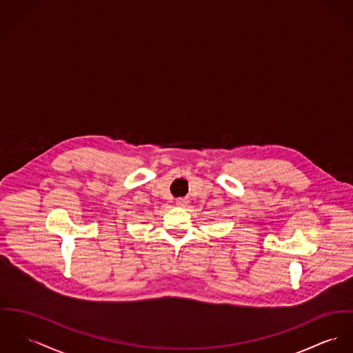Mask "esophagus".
I'll use <instances>...</instances> for the list:
<instances>
[{"mask_svg":"<svg viewBox=\"0 0 353 353\" xmlns=\"http://www.w3.org/2000/svg\"><path fill=\"white\" fill-rule=\"evenodd\" d=\"M176 204H177L179 207H185V205L188 204V200H187L185 197H179V199L176 200Z\"/></svg>","mask_w":353,"mask_h":353,"instance_id":"34e87169","label":"esophagus"}]
</instances>
